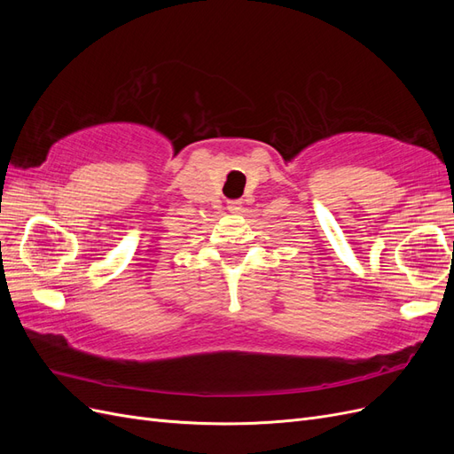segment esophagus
<instances>
[{
  "instance_id": "34e87169",
  "label": "esophagus",
  "mask_w": 454,
  "mask_h": 454,
  "mask_svg": "<svg viewBox=\"0 0 454 454\" xmlns=\"http://www.w3.org/2000/svg\"><path fill=\"white\" fill-rule=\"evenodd\" d=\"M227 208H229V212H232V214H240V212H242V202H240V200H229V202H227Z\"/></svg>"
}]
</instances>
